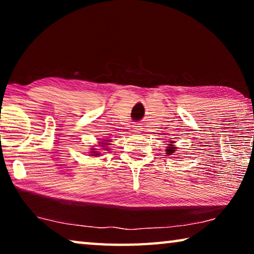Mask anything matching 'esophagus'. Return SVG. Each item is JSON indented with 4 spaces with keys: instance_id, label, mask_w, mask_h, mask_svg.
I'll use <instances>...</instances> for the list:
<instances>
[{
    "instance_id": "obj_1",
    "label": "esophagus",
    "mask_w": 254,
    "mask_h": 254,
    "mask_svg": "<svg viewBox=\"0 0 254 254\" xmlns=\"http://www.w3.org/2000/svg\"><path fill=\"white\" fill-rule=\"evenodd\" d=\"M139 128H137V130H142V128H141V127H137Z\"/></svg>"
}]
</instances>
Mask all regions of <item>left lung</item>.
<instances>
[{
  "label": "left lung",
  "instance_id": "obj_1",
  "mask_svg": "<svg viewBox=\"0 0 254 254\" xmlns=\"http://www.w3.org/2000/svg\"><path fill=\"white\" fill-rule=\"evenodd\" d=\"M167 151H168V153H167V154H173L174 151H175V148H173V147L168 148V149H167Z\"/></svg>",
  "mask_w": 254,
  "mask_h": 254
}]
</instances>
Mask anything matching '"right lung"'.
Listing matches in <instances>:
<instances>
[{
  "mask_svg": "<svg viewBox=\"0 0 254 254\" xmlns=\"http://www.w3.org/2000/svg\"><path fill=\"white\" fill-rule=\"evenodd\" d=\"M105 141H107V140H105Z\"/></svg>",
  "mask_w": 254,
  "mask_h": 254,
  "instance_id": "add662e5",
  "label": "right lung"
}]
</instances>
